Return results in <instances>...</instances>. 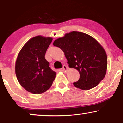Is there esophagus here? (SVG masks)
Here are the masks:
<instances>
[{
	"mask_svg": "<svg viewBox=\"0 0 123 123\" xmlns=\"http://www.w3.org/2000/svg\"><path fill=\"white\" fill-rule=\"evenodd\" d=\"M62 70L63 72H66L68 71V67L65 65H63L62 69Z\"/></svg>",
	"mask_w": 123,
	"mask_h": 123,
	"instance_id": "34e87169",
	"label": "esophagus"
}]
</instances>
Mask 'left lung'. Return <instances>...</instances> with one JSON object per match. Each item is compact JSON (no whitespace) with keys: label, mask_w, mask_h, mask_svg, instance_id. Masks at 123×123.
I'll use <instances>...</instances> for the list:
<instances>
[{"label":"left lung","mask_w":123,"mask_h":123,"mask_svg":"<svg viewBox=\"0 0 123 123\" xmlns=\"http://www.w3.org/2000/svg\"><path fill=\"white\" fill-rule=\"evenodd\" d=\"M53 45L63 51L69 67L79 72V79L73 83L74 87L90 90L104 79L108 67L107 55L102 46L92 36L73 31L56 39Z\"/></svg>","instance_id":"1"}]
</instances>
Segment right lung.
Listing matches in <instances>:
<instances>
[{"label":"right lung","instance_id":"1","mask_svg":"<svg viewBox=\"0 0 123 123\" xmlns=\"http://www.w3.org/2000/svg\"><path fill=\"white\" fill-rule=\"evenodd\" d=\"M53 40L37 36L25 44L18 55L15 71L18 82L28 92L40 94L49 90L56 77L45 59V54Z\"/></svg>","mask_w":123,"mask_h":123}]
</instances>
